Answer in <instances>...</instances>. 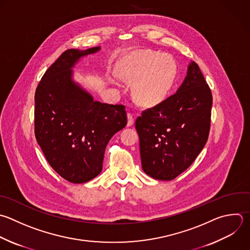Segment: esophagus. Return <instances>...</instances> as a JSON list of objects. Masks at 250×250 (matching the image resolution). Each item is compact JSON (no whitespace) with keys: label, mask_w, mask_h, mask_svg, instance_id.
Returning <instances> with one entry per match:
<instances>
[{"label":"esophagus","mask_w":250,"mask_h":250,"mask_svg":"<svg viewBox=\"0 0 250 250\" xmlns=\"http://www.w3.org/2000/svg\"><path fill=\"white\" fill-rule=\"evenodd\" d=\"M128 117V122H127V125L128 126H132L134 124V115L132 113H128L127 115Z\"/></svg>","instance_id":"34e87169"}]
</instances>
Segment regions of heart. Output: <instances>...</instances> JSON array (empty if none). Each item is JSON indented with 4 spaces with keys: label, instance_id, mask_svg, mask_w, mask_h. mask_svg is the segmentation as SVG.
<instances>
[{
    "label": "heart",
    "instance_id": "b5f03b06",
    "mask_svg": "<svg viewBox=\"0 0 250 250\" xmlns=\"http://www.w3.org/2000/svg\"><path fill=\"white\" fill-rule=\"evenodd\" d=\"M119 72L125 79L134 81L133 91L140 103L153 104L170 92L177 78L178 66L170 55L140 50L122 61Z\"/></svg>",
    "mask_w": 250,
    "mask_h": 250
}]
</instances>
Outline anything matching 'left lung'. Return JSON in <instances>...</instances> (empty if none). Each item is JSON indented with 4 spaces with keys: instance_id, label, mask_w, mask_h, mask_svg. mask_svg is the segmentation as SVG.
Instances as JSON below:
<instances>
[{
    "instance_id": "8db88e82",
    "label": "left lung",
    "mask_w": 250,
    "mask_h": 250,
    "mask_svg": "<svg viewBox=\"0 0 250 250\" xmlns=\"http://www.w3.org/2000/svg\"><path fill=\"white\" fill-rule=\"evenodd\" d=\"M211 106V90L191 62L178 91L136 119L146 174L170 181L192 164L208 139Z\"/></svg>"
}]
</instances>
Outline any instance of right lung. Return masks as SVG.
I'll return each mask as SVG.
<instances>
[{"instance_id":"add662e5","label":"right lung","mask_w":250,"mask_h":250,"mask_svg":"<svg viewBox=\"0 0 250 250\" xmlns=\"http://www.w3.org/2000/svg\"><path fill=\"white\" fill-rule=\"evenodd\" d=\"M70 49L47 69L35 93V137L53 169L70 183H86L103 169L106 145L127 124L125 106L94 101L72 80V67L100 51Z\"/></svg>"}]
</instances>
